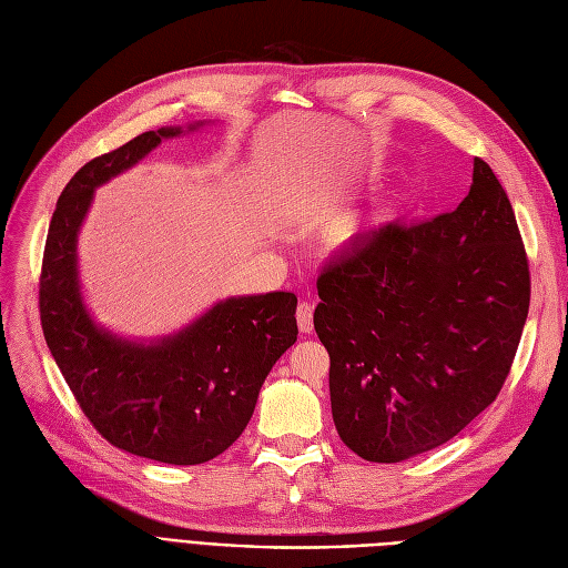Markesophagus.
I'll list each match as a JSON object with an SVG mask.
<instances>
[{
    "label": "esophagus",
    "mask_w": 568,
    "mask_h": 568,
    "mask_svg": "<svg viewBox=\"0 0 568 568\" xmlns=\"http://www.w3.org/2000/svg\"><path fill=\"white\" fill-rule=\"evenodd\" d=\"M312 312H314L312 303H305V301H303V303L298 305V310H296V320H298V328H301V333H312V331H314Z\"/></svg>",
    "instance_id": "esophagus-1"
}]
</instances>
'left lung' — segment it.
Listing matches in <instances>:
<instances>
[{
  "instance_id": "obj_1",
  "label": "left lung",
  "mask_w": 568,
  "mask_h": 568,
  "mask_svg": "<svg viewBox=\"0 0 568 568\" xmlns=\"http://www.w3.org/2000/svg\"><path fill=\"white\" fill-rule=\"evenodd\" d=\"M316 288L335 428L377 464L440 447L496 398L531 293L513 205L480 158L455 212L358 235Z\"/></svg>"
}]
</instances>
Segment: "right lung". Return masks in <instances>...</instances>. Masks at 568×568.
Returning <instances> with one entry per match:
<instances>
[{"mask_svg": "<svg viewBox=\"0 0 568 568\" xmlns=\"http://www.w3.org/2000/svg\"><path fill=\"white\" fill-rule=\"evenodd\" d=\"M200 125L149 130L85 163L58 197L39 280L43 337L85 417L119 449L174 466L205 464L240 438L267 373L298 339L288 291L231 296L153 339L111 333L85 307L77 242L95 189Z\"/></svg>", "mask_w": 568, "mask_h": 568, "instance_id": "1", "label": "right lung"}]
</instances>
